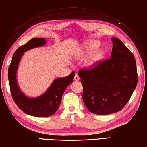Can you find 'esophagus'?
Here are the masks:
<instances>
[{
    "label": "esophagus",
    "mask_w": 147,
    "mask_h": 147,
    "mask_svg": "<svg viewBox=\"0 0 147 147\" xmlns=\"http://www.w3.org/2000/svg\"><path fill=\"white\" fill-rule=\"evenodd\" d=\"M74 80H75V81L80 80V77H79L78 74H76V75H75V77H74Z\"/></svg>",
    "instance_id": "obj_1"
}]
</instances>
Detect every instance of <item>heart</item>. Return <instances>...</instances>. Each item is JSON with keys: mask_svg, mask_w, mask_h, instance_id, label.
Segmentation results:
<instances>
[{"mask_svg": "<svg viewBox=\"0 0 147 147\" xmlns=\"http://www.w3.org/2000/svg\"><path fill=\"white\" fill-rule=\"evenodd\" d=\"M99 45H100V42L96 40H87L84 44L81 45L80 49H78V51L76 53V56L80 57L81 56L86 55L95 50L99 47ZM105 55V51L103 49H98V50L94 51L91 55H90L87 59L85 60V66L87 67H92L95 66L102 60Z\"/></svg>", "mask_w": 147, "mask_h": 147, "instance_id": "heart-1", "label": "heart"}]
</instances>
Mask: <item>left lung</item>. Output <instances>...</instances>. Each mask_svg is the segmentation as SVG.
<instances>
[{
	"label": "left lung",
	"instance_id": "1",
	"mask_svg": "<svg viewBox=\"0 0 147 147\" xmlns=\"http://www.w3.org/2000/svg\"><path fill=\"white\" fill-rule=\"evenodd\" d=\"M109 59L91 69L78 72L83 85V101L89 112L107 115L119 112L129 100L137 84L136 62L123 42L112 37Z\"/></svg>",
	"mask_w": 147,
	"mask_h": 147
}]
</instances>
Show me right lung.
<instances>
[{"instance_id":"add662e5","label":"right lung","mask_w":147,"mask_h":147,"mask_svg":"<svg viewBox=\"0 0 147 147\" xmlns=\"http://www.w3.org/2000/svg\"><path fill=\"white\" fill-rule=\"evenodd\" d=\"M46 43L44 38H33L29 40L13 53L12 62L8 67V78L13 100L22 111L35 117H48L55 114L59 108L65 90L70 83L74 82L75 76V72L73 71L65 78L55 79L43 94L35 98H29L21 91L16 78L21 58L25 52L42 47Z\"/></svg>"}]
</instances>
